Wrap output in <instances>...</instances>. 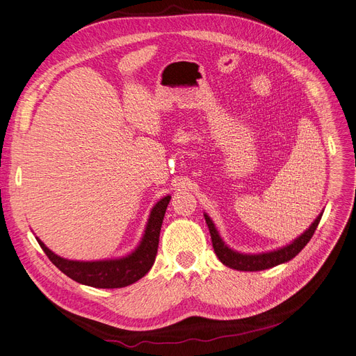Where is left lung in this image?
Returning <instances> with one entry per match:
<instances>
[{
  "mask_svg": "<svg viewBox=\"0 0 356 356\" xmlns=\"http://www.w3.org/2000/svg\"><path fill=\"white\" fill-rule=\"evenodd\" d=\"M321 216H323V211L317 216V219L311 223V226L304 234H301L296 239H293L291 244H288L285 247L273 250V251H267V252L244 254V252L235 251L225 244V241L220 238L215 223H213V220L210 219L207 213H204V219L209 226L213 248H215L218 259L225 266L239 270V272H259V270L272 268L275 266L288 263L289 260H292L295 255L308 244L311 236L314 235Z\"/></svg>",
  "mask_w": 356,
  "mask_h": 356,
  "instance_id": "left-lung-1",
  "label": "left lung"
}]
</instances>
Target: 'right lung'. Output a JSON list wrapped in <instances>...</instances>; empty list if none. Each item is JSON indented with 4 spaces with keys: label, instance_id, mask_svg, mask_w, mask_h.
<instances>
[{
    "label": "right lung",
    "instance_id": "obj_1",
    "mask_svg": "<svg viewBox=\"0 0 356 356\" xmlns=\"http://www.w3.org/2000/svg\"><path fill=\"white\" fill-rule=\"evenodd\" d=\"M169 200L170 195H166L152 207L140 244L134 248V251L124 255V257L95 261L68 260L51 251L39 238L36 239L40 248L48 255V259L64 275L81 283V285L102 289L129 286L147 275L154 263L156 254H158L161 227Z\"/></svg>",
    "mask_w": 356,
    "mask_h": 356
}]
</instances>
